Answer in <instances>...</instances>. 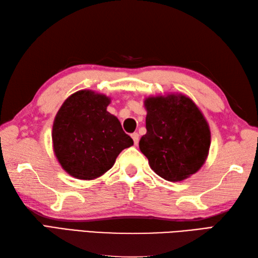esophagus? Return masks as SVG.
I'll return each instance as SVG.
<instances>
[{
  "instance_id": "esophagus-1",
  "label": "esophagus",
  "mask_w": 258,
  "mask_h": 258,
  "mask_svg": "<svg viewBox=\"0 0 258 258\" xmlns=\"http://www.w3.org/2000/svg\"><path fill=\"white\" fill-rule=\"evenodd\" d=\"M131 136H132V139H133L135 145H137V144H139V141H140V135H139V133H133Z\"/></svg>"
}]
</instances>
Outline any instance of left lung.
Here are the masks:
<instances>
[{"instance_id":"left-lung-1","label":"left lung","mask_w":258,"mask_h":258,"mask_svg":"<svg viewBox=\"0 0 258 258\" xmlns=\"http://www.w3.org/2000/svg\"><path fill=\"white\" fill-rule=\"evenodd\" d=\"M146 130L140 149L151 168L168 181H181L207 159L211 133L194 101L182 94L152 97L144 102Z\"/></svg>"}]
</instances>
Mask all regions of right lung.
<instances>
[{
    "mask_svg": "<svg viewBox=\"0 0 258 258\" xmlns=\"http://www.w3.org/2000/svg\"><path fill=\"white\" fill-rule=\"evenodd\" d=\"M110 98L81 90L63 102L52 125L53 152L69 175L91 180L114 165L133 145L116 116L106 111Z\"/></svg>",
    "mask_w": 258,
    "mask_h": 258,
    "instance_id": "1",
    "label": "right lung"
}]
</instances>
